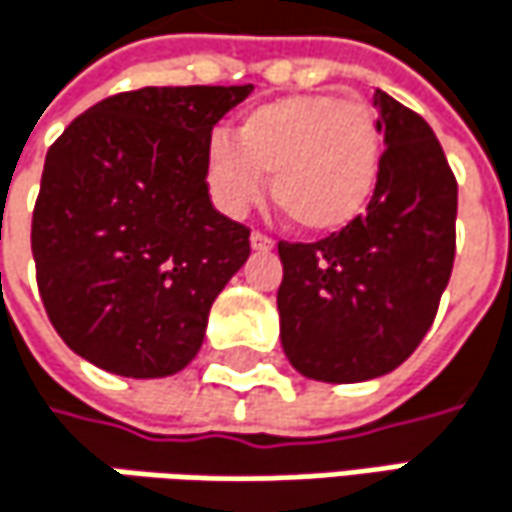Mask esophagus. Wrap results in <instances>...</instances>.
Here are the masks:
<instances>
[{"mask_svg":"<svg viewBox=\"0 0 512 512\" xmlns=\"http://www.w3.org/2000/svg\"><path fill=\"white\" fill-rule=\"evenodd\" d=\"M249 243H252L255 252H272V249H275V243H272L266 234H260V231H255V234L249 237Z\"/></svg>","mask_w":512,"mask_h":512,"instance_id":"1","label":"esophagus"}]
</instances>
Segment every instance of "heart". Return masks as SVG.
<instances>
[{"mask_svg":"<svg viewBox=\"0 0 512 512\" xmlns=\"http://www.w3.org/2000/svg\"><path fill=\"white\" fill-rule=\"evenodd\" d=\"M382 171V136L373 112L341 94H290L255 106L234 142L207 148V186L228 216H243L269 195L293 228L338 234L367 210Z\"/></svg>","mask_w":512,"mask_h":512,"instance_id":"obj_1","label":"heart"}]
</instances>
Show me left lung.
I'll use <instances>...</instances> for the list:
<instances>
[{
    "label": "left lung",
    "instance_id": "left-lung-1",
    "mask_svg": "<svg viewBox=\"0 0 512 512\" xmlns=\"http://www.w3.org/2000/svg\"><path fill=\"white\" fill-rule=\"evenodd\" d=\"M385 145L367 213L320 243H278L281 347L320 382L391 373L424 341L457 252V180L430 124L373 94Z\"/></svg>",
    "mask_w": 512,
    "mask_h": 512
}]
</instances>
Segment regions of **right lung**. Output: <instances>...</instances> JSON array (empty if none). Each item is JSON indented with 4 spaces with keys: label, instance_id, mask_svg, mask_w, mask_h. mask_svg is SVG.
<instances>
[{
    "label": "right lung",
    "instance_id": "add662e5",
    "mask_svg": "<svg viewBox=\"0 0 512 512\" xmlns=\"http://www.w3.org/2000/svg\"><path fill=\"white\" fill-rule=\"evenodd\" d=\"M252 85L115 94L50 148L32 216L38 290L85 361L159 379L198 356L216 296L249 260V228L207 192L213 127Z\"/></svg>",
    "mask_w": 512,
    "mask_h": 512
}]
</instances>
